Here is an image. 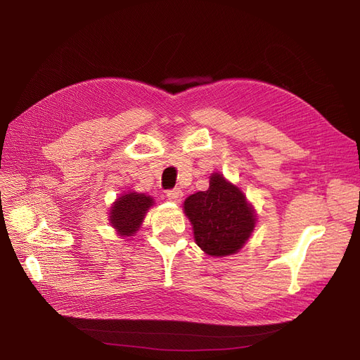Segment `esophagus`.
I'll return each mask as SVG.
<instances>
[{"label": "esophagus", "instance_id": "obj_1", "mask_svg": "<svg viewBox=\"0 0 360 360\" xmlns=\"http://www.w3.org/2000/svg\"><path fill=\"white\" fill-rule=\"evenodd\" d=\"M181 196H183V192H181V191H179V189L167 191V198H168L169 201H172V202H177V201H180V200H181Z\"/></svg>", "mask_w": 360, "mask_h": 360}]
</instances>
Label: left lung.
I'll use <instances>...</instances> for the list:
<instances>
[{
  "mask_svg": "<svg viewBox=\"0 0 360 360\" xmlns=\"http://www.w3.org/2000/svg\"><path fill=\"white\" fill-rule=\"evenodd\" d=\"M184 213L193 226V237L210 256L237 253L256 225L253 207L245 195L219 172L210 176V188L186 198Z\"/></svg>",
  "mask_w": 360,
  "mask_h": 360,
  "instance_id": "8db88e82",
  "label": "left lung"
}]
</instances>
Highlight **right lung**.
<instances>
[{
	"label": "right lung",
	"instance_id": "1",
	"mask_svg": "<svg viewBox=\"0 0 360 360\" xmlns=\"http://www.w3.org/2000/svg\"><path fill=\"white\" fill-rule=\"evenodd\" d=\"M153 205L150 196L137 192H128L119 196L110 210V223L119 237H132L144 220L147 210Z\"/></svg>",
	"mask_w": 360,
	"mask_h": 360
}]
</instances>
